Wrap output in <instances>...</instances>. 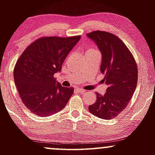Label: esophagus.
<instances>
[{
  "label": "esophagus",
  "mask_w": 155,
  "mask_h": 155,
  "mask_svg": "<svg viewBox=\"0 0 155 155\" xmlns=\"http://www.w3.org/2000/svg\"><path fill=\"white\" fill-rule=\"evenodd\" d=\"M76 91L78 92H80V93H84V92H85V90H83V89H76Z\"/></svg>",
  "instance_id": "1"
}]
</instances>
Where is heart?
Masks as SVG:
<instances>
[{
    "mask_svg": "<svg viewBox=\"0 0 155 155\" xmlns=\"http://www.w3.org/2000/svg\"><path fill=\"white\" fill-rule=\"evenodd\" d=\"M87 51H97V50H95V49H88Z\"/></svg>",
    "mask_w": 155,
    "mask_h": 155,
    "instance_id": "obj_1",
    "label": "heart"
}]
</instances>
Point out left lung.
I'll list each match as a JSON object with an SVG mask.
<instances>
[{
	"label": "left lung",
	"instance_id": "left-lung-1",
	"mask_svg": "<svg viewBox=\"0 0 155 155\" xmlns=\"http://www.w3.org/2000/svg\"><path fill=\"white\" fill-rule=\"evenodd\" d=\"M87 36L101 51V72L108 86L104 95L96 93L97 100L89 106V111L103 120H111L118 116L132 98L138 81L136 63L125 44L115 35L97 31Z\"/></svg>",
	"mask_w": 155,
	"mask_h": 155
}]
</instances>
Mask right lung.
Wrapping results in <instances>:
<instances>
[{"label": "right lung", "mask_w": 155, "mask_h": 155, "mask_svg": "<svg viewBox=\"0 0 155 155\" xmlns=\"http://www.w3.org/2000/svg\"><path fill=\"white\" fill-rule=\"evenodd\" d=\"M81 36L43 37L29 46L14 70L15 85L23 104L32 113L48 117L61 111L74 93L63 87L54 75L61 71L67 55Z\"/></svg>", "instance_id": "obj_1"}]
</instances>
